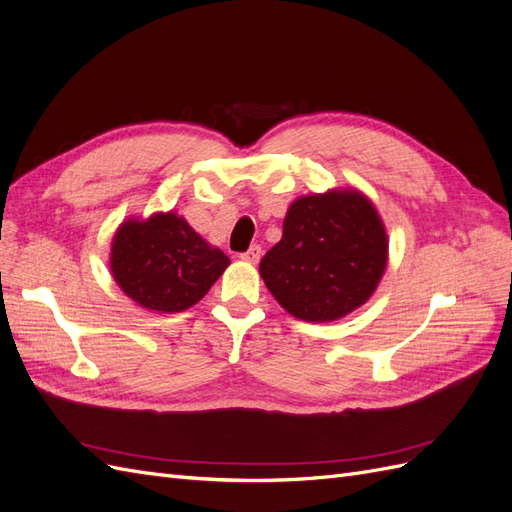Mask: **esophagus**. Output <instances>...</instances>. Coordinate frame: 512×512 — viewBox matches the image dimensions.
I'll list each match as a JSON object with an SVG mask.
<instances>
[{"mask_svg": "<svg viewBox=\"0 0 512 512\" xmlns=\"http://www.w3.org/2000/svg\"><path fill=\"white\" fill-rule=\"evenodd\" d=\"M260 254H262L260 245H252L250 250H247L245 254H241V260H245V262H252V265H256V262L260 260Z\"/></svg>", "mask_w": 512, "mask_h": 512, "instance_id": "obj_1", "label": "esophagus"}]
</instances>
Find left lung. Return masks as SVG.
<instances>
[{
	"mask_svg": "<svg viewBox=\"0 0 512 512\" xmlns=\"http://www.w3.org/2000/svg\"><path fill=\"white\" fill-rule=\"evenodd\" d=\"M386 260L389 241L371 200L331 190L288 207L280 243L260 260V277L294 318L331 322L374 294Z\"/></svg>",
	"mask_w": 512,
	"mask_h": 512,
	"instance_id": "1",
	"label": "left lung"
}]
</instances>
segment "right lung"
<instances>
[{"label": "right lung", "mask_w": 512, "mask_h": 512, "mask_svg": "<svg viewBox=\"0 0 512 512\" xmlns=\"http://www.w3.org/2000/svg\"><path fill=\"white\" fill-rule=\"evenodd\" d=\"M228 265V256L175 211L126 220L111 247V271L119 288L141 307L160 314L196 305Z\"/></svg>", "instance_id": "1"}]
</instances>
